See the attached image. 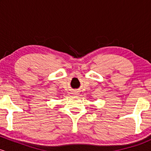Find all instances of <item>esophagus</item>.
Here are the masks:
<instances>
[{"label": "esophagus", "instance_id": "34e87169", "mask_svg": "<svg viewBox=\"0 0 151 151\" xmlns=\"http://www.w3.org/2000/svg\"><path fill=\"white\" fill-rule=\"evenodd\" d=\"M74 94H75V95H77V92H74Z\"/></svg>", "mask_w": 151, "mask_h": 151}]
</instances>
